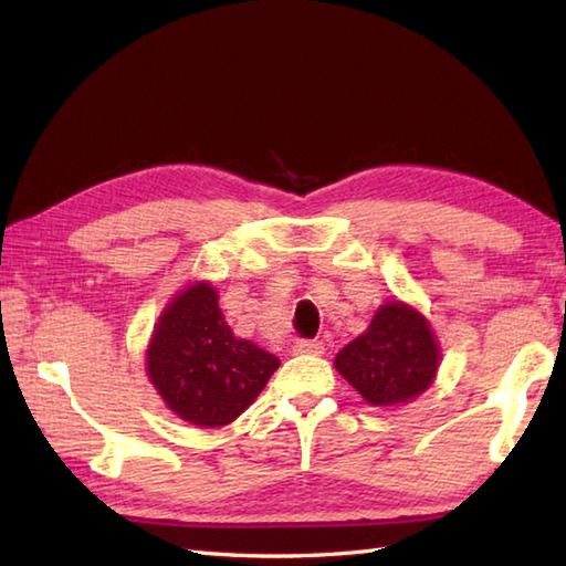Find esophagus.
Here are the masks:
<instances>
[{"instance_id": "1", "label": "esophagus", "mask_w": 566, "mask_h": 566, "mask_svg": "<svg viewBox=\"0 0 566 566\" xmlns=\"http://www.w3.org/2000/svg\"><path fill=\"white\" fill-rule=\"evenodd\" d=\"M294 355H321L323 353V343L321 340H296L292 345Z\"/></svg>"}]
</instances>
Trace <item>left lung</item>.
<instances>
[{
  "label": "left lung",
  "mask_w": 566,
  "mask_h": 566,
  "mask_svg": "<svg viewBox=\"0 0 566 566\" xmlns=\"http://www.w3.org/2000/svg\"><path fill=\"white\" fill-rule=\"evenodd\" d=\"M440 350L428 321L411 306L391 302L371 318L367 333L347 343L335 369L375 406H396L423 394L438 371Z\"/></svg>",
  "instance_id": "obj_1"
}]
</instances>
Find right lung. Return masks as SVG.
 Masks as SVG:
<instances>
[{"mask_svg":"<svg viewBox=\"0 0 566 566\" xmlns=\"http://www.w3.org/2000/svg\"><path fill=\"white\" fill-rule=\"evenodd\" d=\"M280 359L228 328L219 294L195 284L165 308L148 350V377L172 411L201 428L231 423L258 399Z\"/></svg>","mask_w":566,"mask_h":566,"instance_id":"right-lung-1","label":"right lung"}]
</instances>
